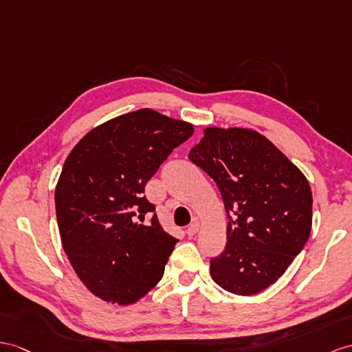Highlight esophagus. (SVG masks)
Returning a JSON list of instances; mask_svg holds the SVG:
<instances>
[{"instance_id": "34e87169", "label": "esophagus", "mask_w": 352, "mask_h": 352, "mask_svg": "<svg viewBox=\"0 0 352 352\" xmlns=\"http://www.w3.org/2000/svg\"><path fill=\"white\" fill-rule=\"evenodd\" d=\"M199 228H200V224H199V221H194L192 224H190V227L186 228V233H188V236H194L197 231H199Z\"/></svg>"}]
</instances>
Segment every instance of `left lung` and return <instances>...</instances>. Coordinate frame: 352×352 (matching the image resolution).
Masks as SVG:
<instances>
[{"label": "left lung", "mask_w": 352, "mask_h": 352, "mask_svg": "<svg viewBox=\"0 0 352 352\" xmlns=\"http://www.w3.org/2000/svg\"><path fill=\"white\" fill-rule=\"evenodd\" d=\"M188 157L215 181L230 219L226 250L210 258L213 280L233 294L261 293L309 239V182L270 140L245 128H206Z\"/></svg>", "instance_id": "8db88e82"}]
</instances>
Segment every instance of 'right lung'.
I'll return each mask as SVG.
<instances>
[{"label": "right lung", "mask_w": 352, "mask_h": 352, "mask_svg": "<svg viewBox=\"0 0 352 352\" xmlns=\"http://www.w3.org/2000/svg\"><path fill=\"white\" fill-rule=\"evenodd\" d=\"M191 124L140 109L94 128L67 157L55 190L61 242L74 272L92 294L131 305L155 287L179 242L135 221L155 212L144 186Z\"/></svg>", "instance_id": "right-lung-1"}]
</instances>
